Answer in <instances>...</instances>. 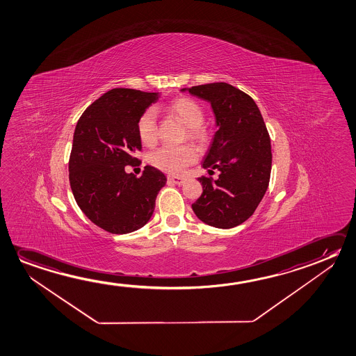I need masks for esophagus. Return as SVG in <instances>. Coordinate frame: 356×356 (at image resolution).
Wrapping results in <instances>:
<instances>
[{
	"label": "esophagus",
	"mask_w": 356,
	"mask_h": 356,
	"mask_svg": "<svg viewBox=\"0 0 356 356\" xmlns=\"http://www.w3.org/2000/svg\"><path fill=\"white\" fill-rule=\"evenodd\" d=\"M168 181L170 183H175L177 186H181L184 183V179L181 177H168Z\"/></svg>",
	"instance_id": "obj_1"
}]
</instances>
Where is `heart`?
<instances>
[{"mask_svg": "<svg viewBox=\"0 0 356 356\" xmlns=\"http://www.w3.org/2000/svg\"><path fill=\"white\" fill-rule=\"evenodd\" d=\"M167 111L179 120L188 129V137L193 141H203L205 131L202 106L189 97H178L167 106ZM137 132L143 145H153L157 138V113L147 108L137 121ZM149 163L168 175H181L186 167L197 161V152L189 146H163L149 154Z\"/></svg>", "mask_w": 356, "mask_h": 356, "instance_id": "obj_1", "label": "heart"}]
</instances>
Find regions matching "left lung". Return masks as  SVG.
<instances>
[{
	"mask_svg": "<svg viewBox=\"0 0 356 356\" xmlns=\"http://www.w3.org/2000/svg\"><path fill=\"white\" fill-rule=\"evenodd\" d=\"M181 91L210 102L218 127L202 165L220 175L197 179L203 193L193 211L207 225L232 229L254 214L270 181L271 141L262 115L248 94L226 83Z\"/></svg>",
	"mask_w": 356,
	"mask_h": 356,
	"instance_id": "1",
	"label": "left lung"
}]
</instances>
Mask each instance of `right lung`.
Listing matches in <instances>:
<instances>
[{
  "label": "right lung",
  "mask_w": 356,
  "mask_h": 356,
  "mask_svg": "<svg viewBox=\"0 0 356 356\" xmlns=\"http://www.w3.org/2000/svg\"><path fill=\"white\" fill-rule=\"evenodd\" d=\"M159 92L113 89L92 102L74 131L69 181L80 209L111 234H129L151 219L167 178L146 165L140 178L124 170L138 162L137 121Z\"/></svg>",
  "instance_id": "right-lung-1"
}]
</instances>
